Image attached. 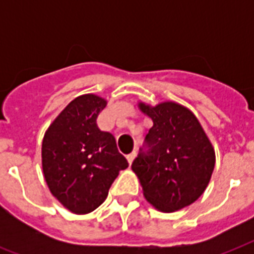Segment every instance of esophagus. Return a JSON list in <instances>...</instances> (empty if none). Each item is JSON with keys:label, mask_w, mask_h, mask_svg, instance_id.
Returning a JSON list of instances; mask_svg holds the SVG:
<instances>
[{"label": "esophagus", "mask_w": 254, "mask_h": 254, "mask_svg": "<svg viewBox=\"0 0 254 254\" xmlns=\"http://www.w3.org/2000/svg\"><path fill=\"white\" fill-rule=\"evenodd\" d=\"M134 158H135V151H131L130 154L127 155V162H129V165H131V163H133Z\"/></svg>", "instance_id": "1"}]
</instances>
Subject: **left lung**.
<instances>
[{
  "label": "left lung",
  "mask_w": 254,
  "mask_h": 254,
  "mask_svg": "<svg viewBox=\"0 0 254 254\" xmlns=\"http://www.w3.org/2000/svg\"><path fill=\"white\" fill-rule=\"evenodd\" d=\"M137 107L153 120L146 135L149 151L131 165L145 199L161 212H175L204 192L215 167V149L196 116L182 104L157 105L139 100Z\"/></svg>",
  "instance_id": "left-lung-1"
}]
</instances>
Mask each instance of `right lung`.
Returning a JSON list of instances; mask_svg holds the SVG:
<instances>
[{"mask_svg": "<svg viewBox=\"0 0 254 254\" xmlns=\"http://www.w3.org/2000/svg\"><path fill=\"white\" fill-rule=\"evenodd\" d=\"M108 101L95 93L73 99L50 124L42 141V170L50 192L76 215L95 211L129 163L115 137L96 119Z\"/></svg>", "mask_w": 254, "mask_h": 254, "instance_id": "add662e5", "label": "right lung"}]
</instances>
